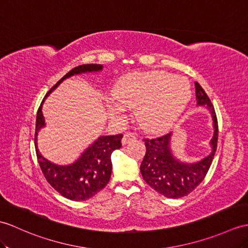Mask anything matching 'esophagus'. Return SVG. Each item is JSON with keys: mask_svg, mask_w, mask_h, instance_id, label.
<instances>
[{"mask_svg": "<svg viewBox=\"0 0 248 248\" xmlns=\"http://www.w3.org/2000/svg\"><path fill=\"white\" fill-rule=\"evenodd\" d=\"M135 140H136V136H135L134 133H125L124 135V137H123L122 142H123V145H126V143H128V142L133 141Z\"/></svg>", "mask_w": 248, "mask_h": 248, "instance_id": "1", "label": "esophagus"}]
</instances>
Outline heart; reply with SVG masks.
Wrapping results in <instances>:
<instances>
[{"label": "heart", "mask_w": 248, "mask_h": 248, "mask_svg": "<svg viewBox=\"0 0 248 248\" xmlns=\"http://www.w3.org/2000/svg\"><path fill=\"white\" fill-rule=\"evenodd\" d=\"M113 94L120 102L111 103L114 117L123 116L124 104L137 108V120L143 130L160 132L183 113L190 98V86L187 80L168 73H133L119 80Z\"/></svg>", "instance_id": "obj_1"}]
</instances>
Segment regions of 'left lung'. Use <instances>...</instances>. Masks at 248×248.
Segmentation results:
<instances>
[{"label": "left lung", "mask_w": 248, "mask_h": 248, "mask_svg": "<svg viewBox=\"0 0 248 248\" xmlns=\"http://www.w3.org/2000/svg\"><path fill=\"white\" fill-rule=\"evenodd\" d=\"M194 85L198 106L208 108L214 120L215 133L210 140L211 152L208 156L194 164L182 163L171 152V133L155 138H143L147 151L140 165L141 175L149 186L169 199L186 197L202 183L217 150L218 130L214 106L202 86L198 82Z\"/></svg>", "instance_id": "8db88e82"}]
</instances>
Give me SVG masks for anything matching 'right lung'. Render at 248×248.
I'll use <instances>...</instances> for the list:
<instances>
[{"mask_svg": "<svg viewBox=\"0 0 248 248\" xmlns=\"http://www.w3.org/2000/svg\"><path fill=\"white\" fill-rule=\"evenodd\" d=\"M101 64H82L73 68L65 76H63L47 94L44 99L58 86L63 80L82 73L100 72ZM40 105L37 113L36 133H34V147L37 158L43 174L50 186L63 197L72 201H85L94 197L107 186L111 178L113 151L122 147L123 134L100 136L94 143L86 149L76 162L68 166H58L44 158L37 146L38 132L45 126L42 114V105Z\"/></svg>", "mask_w": 248, "mask_h": 248, "instance_id": "1", "label": "right lung"}]
</instances>
